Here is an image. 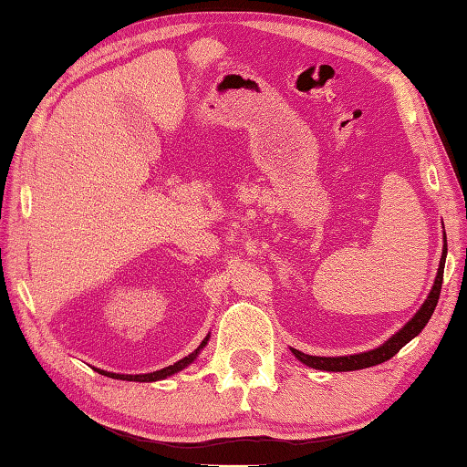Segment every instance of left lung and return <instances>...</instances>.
<instances>
[{
  "label": "left lung",
  "mask_w": 467,
  "mask_h": 467,
  "mask_svg": "<svg viewBox=\"0 0 467 467\" xmlns=\"http://www.w3.org/2000/svg\"><path fill=\"white\" fill-rule=\"evenodd\" d=\"M443 239H445V234H443ZM445 254H448V243H443V253H441L438 276H435V283H433V289H431L430 296L421 305V309L415 313L413 319L405 325L400 333H395L389 341H385L381 347H377V349H373V351L349 355V357H315V355H306L303 351L291 349L293 355L299 361H303L305 365L313 367V369H323V371H357V369H365V367H373V365H379L387 359H391V357L398 353L403 345H408L413 337H418L423 327L428 325V321L431 319L435 305H438L440 293H441Z\"/></svg>",
  "instance_id": "1"
}]
</instances>
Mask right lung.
<instances>
[{
	"instance_id": "add662e5",
	"label": "right lung",
	"mask_w": 467,
	"mask_h": 467,
	"mask_svg": "<svg viewBox=\"0 0 467 467\" xmlns=\"http://www.w3.org/2000/svg\"><path fill=\"white\" fill-rule=\"evenodd\" d=\"M206 341H208V335L204 337V341H202L201 345H198V349H196L194 353H191L188 357H184V359H181V361L174 363V365H171V367H164V369H161V371L144 373V375H118V373H108V371H100V373H102V375H108V377H112V379H126V381H158V379H166V377H171L172 373L184 369L186 365H191V363L196 359L198 351H201L202 347L206 345Z\"/></svg>"
}]
</instances>
